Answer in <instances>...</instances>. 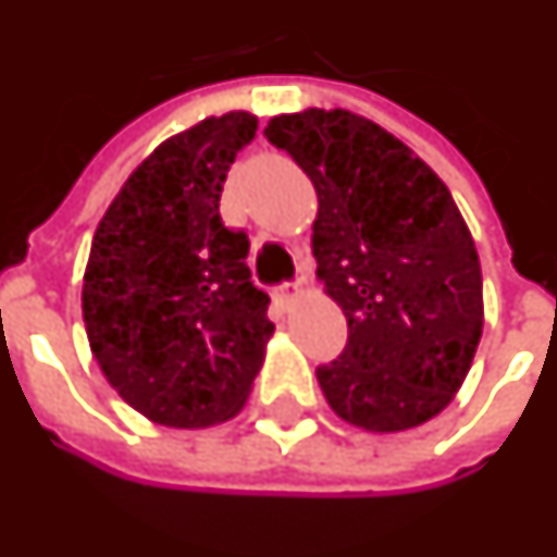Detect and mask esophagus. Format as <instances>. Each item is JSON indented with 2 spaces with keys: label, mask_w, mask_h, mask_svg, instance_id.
<instances>
[{
  "label": "esophagus",
  "mask_w": 557,
  "mask_h": 557,
  "mask_svg": "<svg viewBox=\"0 0 557 557\" xmlns=\"http://www.w3.org/2000/svg\"><path fill=\"white\" fill-rule=\"evenodd\" d=\"M301 295H305V289H301L298 283H283V286H277V289H274V298H277L283 307L295 305V301H298Z\"/></svg>",
  "instance_id": "34e87169"
}]
</instances>
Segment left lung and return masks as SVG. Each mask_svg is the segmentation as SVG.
Segmentation results:
<instances>
[{
  "label": "left lung",
  "instance_id": "left-lung-1",
  "mask_svg": "<svg viewBox=\"0 0 557 557\" xmlns=\"http://www.w3.org/2000/svg\"><path fill=\"white\" fill-rule=\"evenodd\" d=\"M265 135L313 181L317 277L349 329L344 352L317 368L329 407L373 434L434 419L482 337L480 256L449 189L344 108L271 116Z\"/></svg>",
  "mask_w": 557,
  "mask_h": 557
}]
</instances>
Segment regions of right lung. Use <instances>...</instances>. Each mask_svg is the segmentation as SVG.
Instances as JSON below:
<instances>
[{"label":"right lung","mask_w":557,"mask_h":557,"mask_svg":"<svg viewBox=\"0 0 557 557\" xmlns=\"http://www.w3.org/2000/svg\"><path fill=\"white\" fill-rule=\"evenodd\" d=\"M247 111L171 135L132 171L92 235L84 271L89 349L116 395L165 428L240 413L274 334L247 268L250 240L225 228L220 193L256 138Z\"/></svg>","instance_id":"1"}]
</instances>
